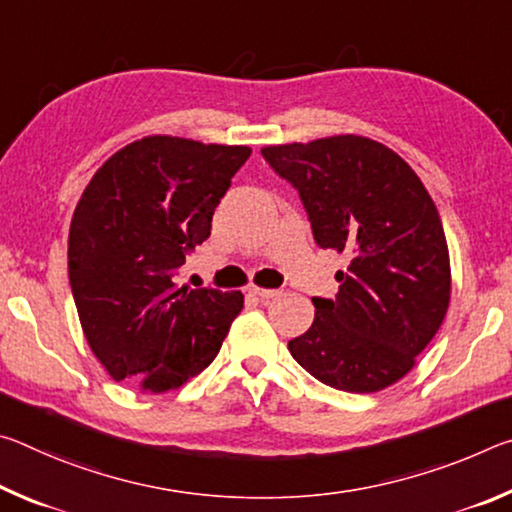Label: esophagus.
<instances>
[{
	"instance_id": "obj_1",
	"label": "esophagus",
	"mask_w": 512,
	"mask_h": 512,
	"mask_svg": "<svg viewBox=\"0 0 512 512\" xmlns=\"http://www.w3.org/2000/svg\"><path fill=\"white\" fill-rule=\"evenodd\" d=\"M250 296H255L259 300H273L280 296V289H262V287H250L248 289Z\"/></svg>"
}]
</instances>
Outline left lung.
<instances>
[{"label": "left lung", "instance_id": "left-lung-1", "mask_svg": "<svg viewBox=\"0 0 512 512\" xmlns=\"http://www.w3.org/2000/svg\"><path fill=\"white\" fill-rule=\"evenodd\" d=\"M298 189L314 241L350 259L334 300L289 341L309 375L345 393H377L415 366L443 325L452 291L445 230L400 155L361 135L262 149Z\"/></svg>", "mask_w": 512, "mask_h": 512}]
</instances>
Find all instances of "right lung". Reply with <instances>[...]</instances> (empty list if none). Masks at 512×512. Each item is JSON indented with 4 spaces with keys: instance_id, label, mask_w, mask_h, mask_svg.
<instances>
[{
    "instance_id": "1",
    "label": "right lung",
    "mask_w": 512,
    "mask_h": 512,
    "mask_svg": "<svg viewBox=\"0 0 512 512\" xmlns=\"http://www.w3.org/2000/svg\"><path fill=\"white\" fill-rule=\"evenodd\" d=\"M248 146L151 135L94 173L69 225V284L85 339L115 381L164 393L214 361L241 291L178 287L185 257L210 237L212 214Z\"/></svg>"
}]
</instances>
